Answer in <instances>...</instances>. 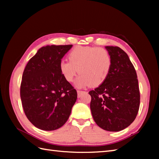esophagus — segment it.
<instances>
[{
	"mask_svg": "<svg viewBox=\"0 0 159 159\" xmlns=\"http://www.w3.org/2000/svg\"><path fill=\"white\" fill-rule=\"evenodd\" d=\"M84 92H84V91H80V90H78V91H77L78 97L80 98V96H81V95H82V94H83Z\"/></svg>",
	"mask_w": 159,
	"mask_h": 159,
	"instance_id": "esophagus-1",
	"label": "esophagus"
}]
</instances>
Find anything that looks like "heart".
I'll return each instance as SVG.
<instances>
[{
	"label": "heart",
	"instance_id": "b5f03b06",
	"mask_svg": "<svg viewBox=\"0 0 159 159\" xmlns=\"http://www.w3.org/2000/svg\"><path fill=\"white\" fill-rule=\"evenodd\" d=\"M69 61L61 60V72L68 82L72 81L79 71L76 80L79 87L101 85L107 77L111 67L109 52L102 48L93 46H77L68 55Z\"/></svg>",
	"mask_w": 159,
	"mask_h": 159
}]
</instances>
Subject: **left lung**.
Instances as JSON below:
<instances>
[{"mask_svg": "<svg viewBox=\"0 0 159 159\" xmlns=\"http://www.w3.org/2000/svg\"><path fill=\"white\" fill-rule=\"evenodd\" d=\"M111 58L107 77L90 91V109L94 121L102 129L120 131L133 122L140 105L136 70L127 54L117 46H106Z\"/></svg>", "mask_w": 159, "mask_h": 159, "instance_id": "left-lung-1", "label": "left lung"}]
</instances>
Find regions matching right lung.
<instances>
[{
  "instance_id": "obj_1",
  "label": "right lung",
  "mask_w": 159,
  "mask_h": 159,
  "mask_svg": "<svg viewBox=\"0 0 159 159\" xmlns=\"http://www.w3.org/2000/svg\"><path fill=\"white\" fill-rule=\"evenodd\" d=\"M72 45L42 47L23 72L20 98L24 111L35 127L55 130L68 120L76 90L61 72L59 63Z\"/></svg>"
}]
</instances>
